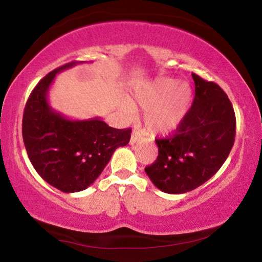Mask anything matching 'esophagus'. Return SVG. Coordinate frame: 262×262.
Instances as JSON below:
<instances>
[{
    "label": "esophagus",
    "instance_id": "34e87169",
    "mask_svg": "<svg viewBox=\"0 0 262 262\" xmlns=\"http://www.w3.org/2000/svg\"><path fill=\"white\" fill-rule=\"evenodd\" d=\"M142 136H143L142 132L134 129V132H133V134H132V136H130V144H135L136 142L139 141L140 139L142 138Z\"/></svg>",
    "mask_w": 262,
    "mask_h": 262
}]
</instances>
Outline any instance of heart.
Here are the masks:
<instances>
[{
    "label": "heart",
    "mask_w": 262,
    "mask_h": 262,
    "mask_svg": "<svg viewBox=\"0 0 262 262\" xmlns=\"http://www.w3.org/2000/svg\"><path fill=\"white\" fill-rule=\"evenodd\" d=\"M190 88L186 83L162 79L139 88L135 92V101L144 112V124L147 129L163 134L175 129L185 118L190 102ZM126 109L134 112L129 102Z\"/></svg>",
    "instance_id": "b5f03b06"
}]
</instances>
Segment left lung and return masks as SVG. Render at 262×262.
I'll return each instance as SVG.
<instances>
[{"mask_svg":"<svg viewBox=\"0 0 262 262\" xmlns=\"http://www.w3.org/2000/svg\"><path fill=\"white\" fill-rule=\"evenodd\" d=\"M192 108L173 135L155 140L159 155L144 168L162 192L182 194L208 181L221 168L235 139V114L226 93L214 82L192 74Z\"/></svg>","mask_w":262,"mask_h":262,"instance_id":"obj_1","label":"left lung"}]
</instances>
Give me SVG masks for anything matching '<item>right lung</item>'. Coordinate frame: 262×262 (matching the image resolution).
I'll use <instances>...</instances> for the list:
<instances>
[{"instance_id":"1","label":"right lung","mask_w":262,"mask_h":262,"mask_svg":"<svg viewBox=\"0 0 262 262\" xmlns=\"http://www.w3.org/2000/svg\"><path fill=\"white\" fill-rule=\"evenodd\" d=\"M70 62L42 79L27 101L22 136L38 175L63 193L81 192L99 178L116 148L128 144L130 128L116 129L101 118L72 120L50 107L48 93L56 74L76 66Z\"/></svg>"}]
</instances>
